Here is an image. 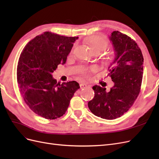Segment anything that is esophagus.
<instances>
[{
    "mask_svg": "<svg viewBox=\"0 0 159 159\" xmlns=\"http://www.w3.org/2000/svg\"><path fill=\"white\" fill-rule=\"evenodd\" d=\"M80 89H85L86 88L89 87V85H87L86 84H84V83H81L80 84Z\"/></svg>",
    "mask_w": 159,
    "mask_h": 159,
    "instance_id": "34e87169",
    "label": "esophagus"
}]
</instances>
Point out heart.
<instances>
[{
	"mask_svg": "<svg viewBox=\"0 0 159 159\" xmlns=\"http://www.w3.org/2000/svg\"><path fill=\"white\" fill-rule=\"evenodd\" d=\"M87 43L89 47L90 48L91 50L93 52H100L101 51L103 50L105 48H106L108 44L107 40L104 37L98 34L90 36L87 40ZM91 70L94 71L95 68H91ZM84 74L85 75H88V71L85 70L84 71Z\"/></svg>",
	"mask_w": 159,
	"mask_h": 159,
	"instance_id": "obj_1",
	"label": "heart"
}]
</instances>
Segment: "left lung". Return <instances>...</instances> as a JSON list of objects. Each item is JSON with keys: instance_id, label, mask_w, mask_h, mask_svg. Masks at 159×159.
Returning <instances> with one entry per match:
<instances>
[{"instance_id": "1", "label": "left lung", "mask_w": 159, "mask_h": 159, "mask_svg": "<svg viewBox=\"0 0 159 159\" xmlns=\"http://www.w3.org/2000/svg\"><path fill=\"white\" fill-rule=\"evenodd\" d=\"M115 59L109 67L114 86L106 88L94 85L95 96L88 107L95 115L105 119L120 117L130 109L140 93L143 74V56L136 42L126 34L113 31L109 36Z\"/></svg>"}]
</instances>
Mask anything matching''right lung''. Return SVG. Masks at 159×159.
Returning <instances> with one entry per match:
<instances>
[{
    "instance_id": "right-lung-1",
    "label": "right lung",
    "mask_w": 159,
    "mask_h": 159,
    "mask_svg": "<svg viewBox=\"0 0 159 159\" xmlns=\"http://www.w3.org/2000/svg\"><path fill=\"white\" fill-rule=\"evenodd\" d=\"M78 39L45 32L31 40L21 52L16 71L18 89L28 106L42 117H61L80 88L75 81L57 83L52 75L57 65L66 63Z\"/></svg>"
}]
</instances>
